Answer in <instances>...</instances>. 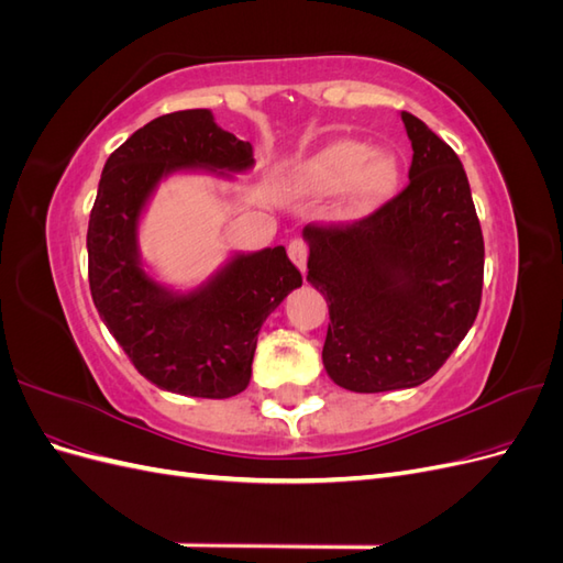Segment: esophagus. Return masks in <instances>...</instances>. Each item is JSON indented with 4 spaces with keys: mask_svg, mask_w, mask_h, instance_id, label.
<instances>
[{
    "mask_svg": "<svg viewBox=\"0 0 563 563\" xmlns=\"http://www.w3.org/2000/svg\"><path fill=\"white\" fill-rule=\"evenodd\" d=\"M308 244H305L302 240H294L291 244H288V258H291L300 272H305V267H308Z\"/></svg>",
    "mask_w": 563,
    "mask_h": 563,
    "instance_id": "esophagus-1",
    "label": "esophagus"
}]
</instances>
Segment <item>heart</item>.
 I'll return each instance as SVG.
<instances>
[{"label":"heart","mask_w":563,"mask_h":563,"mask_svg":"<svg viewBox=\"0 0 563 563\" xmlns=\"http://www.w3.org/2000/svg\"><path fill=\"white\" fill-rule=\"evenodd\" d=\"M401 159L391 150H371L362 141L340 139L298 159L288 183L305 195H331L340 190L338 213L364 218L380 209L397 192Z\"/></svg>","instance_id":"heart-1"}]
</instances>
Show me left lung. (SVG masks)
Segmentation results:
<instances>
[{"instance_id": "8db88e82", "label": "left lung", "mask_w": 563, "mask_h": 563, "mask_svg": "<svg viewBox=\"0 0 563 563\" xmlns=\"http://www.w3.org/2000/svg\"><path fill=\"white\" fill-rule=\"evenodd\" d=\"M408 185L352 225H305L308 282L329 302L323 368L350 391L416 387L444 366L479 312L484 236L455 152L401 112Z\"/></svg>"}]
</instances>
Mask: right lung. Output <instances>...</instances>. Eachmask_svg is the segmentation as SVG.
<instances>
[{"mask_svg":"<svg viewBox=\"0 0 563 563\" xmlns=\"http://www.w3.org/2000/svg\"><path fill=\"white\" fill-rule=\"evenodd\" d=\"M253 164L251 143L220 129L211 110L152 119L106 162L87 232L91 296L133 366L159 389L201 399L240 395L263 321L302 284L284 246L234 253L185 294L143 267L139 223L166 176L232 178Z\"/></svg>","mask_w":563,"mask_h":563,"instance_id":"1","label":"right lung"}]
</instances>
